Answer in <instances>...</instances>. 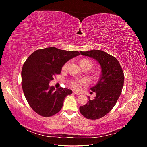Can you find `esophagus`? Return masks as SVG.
<instances>
[{"instance_id": "esophagus-1", "label": "esophagus", "mask_w": 147, "mask_h": 147, "mask_svg": "<svg viewBox=\"0 0 147 147\" xmlns=\"http://www.w3.org/2000/svg\"><path fill=\"white\" fill-rule=\"evenodd\" d=\"M74 94H75V95H77V96H79V95H80V93H79V92H76V91H74Z\"/></svg>"}]
</instances>
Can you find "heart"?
<instances>
[{
    "label": "heart",
    "instance_id": "obj_1",
    "mask_svg": "<svg viewBox=\"0 0 147 147\" xmlns=\"http://www.w3.org/2000/svg\"><path fill=\"white\" fill-rule=\"evenodd\" d=\"M82 61H86V62H90L86 60H83ZM91 63V62H90ZM67 66V64H65L64 65V68H65ZM88 83V82L85 79H82V80H74L70 82V85L72 86L73 88H74L75 90H78L81 88V86L83 85H86V84Z\"/></svg>",
    "mask_w": 147,
    "mask_h": 147
}]
</instances>
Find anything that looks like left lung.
<instances>
[{"mask_svg":"<svg viewBox=\"0 0 147 147\" xmlns=\"http://www.w3.org/2000/svg\"><path fill=\"white\" fill-rule=\"evenodd\" d=\"M83 56L95 59L101 68V76L91 90L96 92L94 99L88 96L87 104L80 107V112L90 119L104 117L112 110L121 94L124 84V73L118 61L102 50L80 51Z\"/></svg>","mask_w":147,"mask_h":147,"instance_id":"8db88e82","label":"left lung"}]
</instances>
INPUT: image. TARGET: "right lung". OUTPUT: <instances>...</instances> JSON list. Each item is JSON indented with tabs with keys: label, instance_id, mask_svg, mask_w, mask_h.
Wrapping results in <instances>:
<instances>
[{
	"label": "right lung",
	"instance_id": "add662e5",
	"mask_svg": "<svg viewBox=\"0 0 147 147\" xmlns=\"http://www.w3.org/2000/svg\"><path fill=\"white\" fill-rule=\"evenodd\" d=\"M79 55L77 51L49 47L35 51L26 61L21 71L22 88L30 107L37 113L51 117L61 110L65 97L72 91L64 88L55 90L49 83L54 75L60 74L67 62Z\"/></svg>",
	"mask_w": 147,
	"mask_h": 147
}]
</instances>
